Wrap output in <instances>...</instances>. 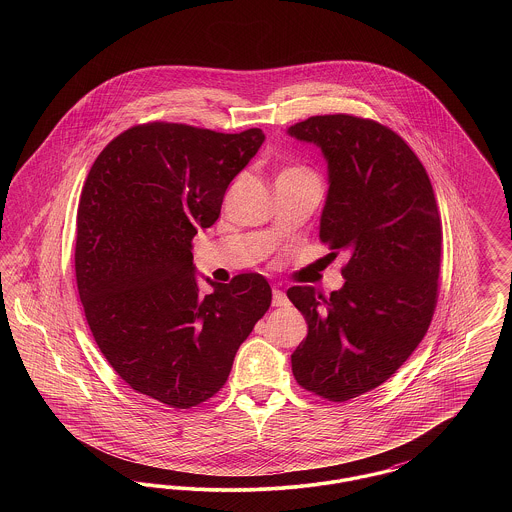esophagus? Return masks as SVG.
I'll return each mask as SVG.
<instances>
[{
    "mask_svg": "<svg viewBox=\"0 0 512 512\" xmlns=\"http://www.w3.org/2000/svg\"><path fill=\"white\" fill-rule=\"evenodd\" d=\"M290 301H288V297H286V293L282 292V290H272V307H286Z\"/></svg>",
    "mask_w": 512,
    "mask_h": 512,
    "instance_id": "1",
    "label": "esophagus"
}]
</instances>
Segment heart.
I'll return each mask as SVG.
<instances>
[{
    "label": "heart",
    "instance_id": "heart-1",
    "mask_svg": "<svg viewBox=\"0 0 512 512\" xmlns=\"http://www.w3.org/2000/svg\"><path fill=\"white\" fill-rule=\"evenodd\" d=\"M301 172H311L307 167H301V165H295V167H288L284 171L280 172V176H290V174H301Z\"/></svg>",
    "mask_w": 512,
    "mask_h": 512
}]
</instances>
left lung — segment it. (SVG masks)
I'll return each mask as SVG.
<instances>
[{"instance_id":"obj_1","label":"left lung","mask_w":512,"mask_h":512,"mask_svg":"<svg viewBox=\"0 0 512 512\" xmlns=\"http://www.w3.org/2000/svg\"><path fill=\"white\" fill-rule=\"evenodd\" d=\"M317 144L330 190L318 238L347 253L338 292L293 286L309 324L292 353L297 384L345 403L382 386L428 332L438 303L441 219L428 172L409 144L372 119L317 115L288 130Z\"/></svg>"}]
</instances>
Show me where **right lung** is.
Instances as JSON below:
<instances>
[{
	"label": "right lung",
	"instance_id": "obj_1",
	"mask_svg": "<svg viewBox=\"0 0 512 512\" xmlns=\"http://www.w3.org/2000/svg\"><path fill=\"white\" fill-rule=\"evenodd\" d=\"M263 142L261 128L136 124L103 147L84 182L74 270L88 326L132 390L172 409L219 393L270 307L257 272L201 295L192 255L197 230L217 222L228 184Z\"/></svg>",
	"mask_w": 512,
	"mask_h": 512
}]
</instances>
